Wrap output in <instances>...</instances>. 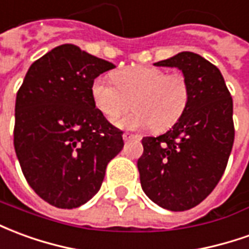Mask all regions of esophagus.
<instances>
[{"mask_svg":"<svg viewBox=\"0 0 249 249\" xmlns=\"http://www.w3.org/2000/svg\"><path fill=\"white\" fill-rule=\"evenodd\" d=\"M137 138H139V135H137V134H130V133L123 134V139H124V141H131V139H137Z\"/></svg>","mask_w":249,"mask_h":249,"instance_id":"obj_1","label":"esophagus"}]
</instances>
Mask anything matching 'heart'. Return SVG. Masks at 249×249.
Segmentation results:
<instances>
[{"label":"heart","mask_w":249,"mask_h":249,"mask_svg":"<svg viewBox=\"0 0 249 249\" xmlns=\"http://www.w3.org/2000/svg\"><path fill=\"white\" fill-rule=\"evenodd\" d=\"M114 81L96 77L91 86V96L96 108L110 121L131 105L135 107L118 121L122 127L153 126L157 131H163L181 119L189 103V83L181 72L166 73L158 67L138 65L116 72Z\"/></svg>","instance_id":"obj_1"}]
</instances>
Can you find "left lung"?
Here are the masks:
<instances>
[{
    "label": "left lung",
    "mask_w": 249,
    "mask_h": 249,
    "mask_svg": "<svg viewBox=\"0 0 249 249\" xmlns=\"http://www.w3.org/2000/svg\"><path fill=\"white\" fill-rule=\"evenodd\" d=\"M154 65L182 71L189 103L167 133L143 137L137 165L150 200L181 212L205 200L223 177L234 141L233 102L220 70L200 54L181 52Z\"/></svg>",
    "instance_id": "obj_1"
}]
</instances>
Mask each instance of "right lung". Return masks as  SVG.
<instances>
[{"instance_id":"1","label":"right lung","mask_w":249,"mask_h":249,"mask_svg":"<svg viewBox=\"0 0 249 249\" xmlns=\"http://www.w3.org/2000/svg\"><path fill=\"white\" fill-rule=\"evenodd\" d=\"M115 65L73 44L29 67L16 98L15 150L28 184L51 205L72 209L98 193L123 149L119 128L93 103L92 82Z\"/></svg>"}]
</instances>
